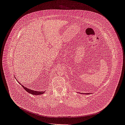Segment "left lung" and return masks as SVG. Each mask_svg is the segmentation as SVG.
<instances>
[{"mask_svg": "<svg viewBox=\"0 0 125 125\" xmlns=\"http://www.w3.org/2000/svg\"><path fill=\"white\" fill-rule=\"evenodd\" d=\"M90 94V93H84V94H86V95H87V94L88 95V94Z\"/></svg>", "mask_w": 125, "mask_h": 125, "instance_id": "8db88e82", "label": "left lung"}]
</instances>
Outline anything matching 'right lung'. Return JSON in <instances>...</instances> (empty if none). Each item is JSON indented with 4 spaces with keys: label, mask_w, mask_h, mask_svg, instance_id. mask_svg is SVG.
Returning a JSON list of instances; mask_svg holds the SVG:
<instances>
[{
    "label": "right lung",
    "mask_w": 125,
    "mask_h": 125,
    "mask_svg": "<svg viewBox=\"0 0 125 125\" xmlns=\"http://www.w3.org/2000/svg\"><path fill=\"white\" fill-rule=\"evenodd\" d=\"M22 87L23 88V89H24L27 91L28 92H29L30 94H32L33 95H41V94H43V93L45 92V91H35V90H31V89H28L27 88H26L24 87V86H23L22 85H21Z\"/></svg>",
    "instance_id": "add662e5"
}]
</instances>
